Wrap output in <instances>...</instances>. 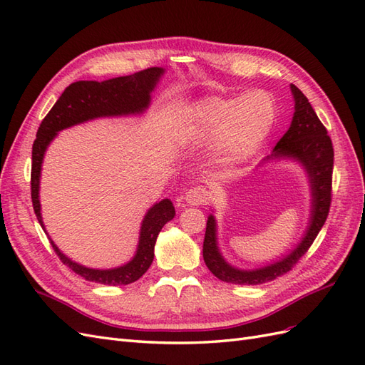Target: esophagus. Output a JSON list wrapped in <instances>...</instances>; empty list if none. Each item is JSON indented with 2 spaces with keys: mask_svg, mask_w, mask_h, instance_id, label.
<instances>
[{
  "mask_svg": "<svg viewBox=\"0 0 365 365\" xmlns=\"http://www.w3.org/2000/svg\"><path fill=\"white\" fill-rule=\"evenodd\" d=\"M184 200L189 205H204L208 202L210 195L205 187L197 185V187H192V189L185 192Z\"/></svg>",
  "mask_w": 365,
  "mask_h": 365,
  "instance_id": "obj_1",
  "label": "esophagus"
}]
</instances>
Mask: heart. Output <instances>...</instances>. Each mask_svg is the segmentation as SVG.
<instances>
[{"instance_id": "b5f03b06", "label": "heart", "mask_w": 365, "mask_h": 365, "mask_svg": "<svg viewBox=\"0 0 365 365\" xmlns=\"http://www.w3.org/2000/svg\"><path fill=\"white\" fill-rule=\"evenodd\" d=\"M275 120V105L264 91L242 98L205 97L193 109L196 132L213 138L216 158L225 165L247 160L268 137Z\"/></svg>"}]
</instances>
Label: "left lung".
<instances>
[{
  "label": "left lung",
  "instance_id": "8db88e82",
  "mask_svg": "<svg viewBox=\"0 0 365 365\" xmlns=\"http://www.w3.org/2000/svg\"><path fill=\"white\" fill-rule=\"evenodd\" d=\"M291 91L295 101V113L291 128L275 145L272 155L267 160L272 157H289L304 165L312 190L311 222H309L303 240L288 256L268 264V267L245 271L231 267L220 256L216 240V222L213 215H210L205 228L202 256L207 268L222 282L235 284H260L280 277V275L291 271L294 264L311 248L327 219L330 202H332V140L327 135V129L319 121L307 97L295 85H291Z\"/></svg>",
  "mask_w": 365,
  "mask_h": 365
}]
</instances>
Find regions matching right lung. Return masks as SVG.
Segmentation results:
<instances>
[{
	"mask_svg": "<svg viewBox=\"0 0 365 365\" xmlns=\"http://www.w3.org/2000/svg\"><path fill=\"white\" fill-rule=\"evenodd\" d=\"M164 73L160 67H152L130 76L115 77L105 82L79 81L65 88L58 102L53 105L50 113L42 120L36 132V140L31 148V202L41 227V204H39V176L43 153L50 141L58 135V132L83 123L86 120L97 117H114L140 114L145 111L150 102V93ZM175 208L170 200L157 202L143 219L140 228L138 248L134 259L129 263L114 269H93L70 260L63 256L61 250L50 239L53 250L56 251L63 264H67L76 274H79L88 282L102 284H129L138 280L145 274L153 260V247L161 228L172 220Z\"/></svg>",
	"mask_w": 365,
	"mask_h": 365,
	"instance_id": "add662e5",
	"label": "right lung"
}]
</instances>
